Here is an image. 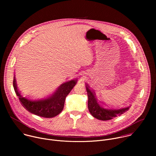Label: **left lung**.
<instances>
[{"label": "left lung", "mask_w": 156, "mask_h": 156, "mask_svg": "<svg viewBox=\"0 0 156 156\" xmlns=\"http://www.w3.org/2000/svg\"><path fill=\"white\" fill-rule=\"evenodd\" d=\"M86 87L88 96V109L94 117L101 120H108L121 115L129 110V107L121 108L104 107L102 104L98 101L94 92L90 88V86L87 84H86Z\"/></svg>", "instance_id": "8db88e82"}]
</instances>
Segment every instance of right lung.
Returning <instances> with one entry per match:
<instances>
[{"instance_id": "add662e5", "label": "right lung", "mask_w": 156, "mask_h": 156, "mask_svg": "<svg viewBox=\"0 0 156 156\" xmlns=\"http://www.w3.org/2000/svg\"><path fill=\"white\" fill-rule=\"evenodd\" d=\"M76 82V80H73L63 83L51 96L41 99H31L25 97L18 90L15 76L13 85L21 104L30 112L42 117L52 118L62 112L65 98L75 86Z\"/></svg>"}]
</instances>
